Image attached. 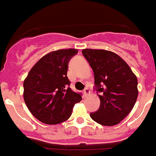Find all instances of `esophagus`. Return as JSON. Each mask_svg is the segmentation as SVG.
Masks as SVG:
<instances>
[{"mask_svg":"<svg viewBox=\"0 0 156 156\" xmlns=\"http://www.w3.org/2000/svg\"><path fill=\"white\" fill-rule=\"evenodd\" d=\"M90 91L89 90V88H85L84 90H83V94H84L85 97H87L88 95L90 94Z\"/></svg>","mask_w":156,"mask_h":156,"instance_id":"1","label":"esophagus"}]
</instances>
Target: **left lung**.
Segmentation results:
<instances>
[{"label":"left lung","mask_w":156,"mask_h":156,"mask_svg":"<svg viewBox=\"0 0 156 156\" xmlns=\"http://www.w3.org/2000/svg\"><path fill=\"white\" fill-rule=\"evenodd\" d=\"M83 55L94 75L95 89L100 94V107L90 114L103 126H114L130 112L137 101V79L126 62L114 52L83 49Z\"/></svg>","instance_id":"left-lung-1"}]
</instances>
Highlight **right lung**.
<instances>
[{
    "label": "right lung",
    "instance_id": "obj_1",
    "mask_svg": "<svg viewBox=\"0 0 156 156\" xmlns=\"http://www.w3.org/2000/svg\"><path fill=\"white\" fill-rule=\"evenodd\" d=\"M78 52L61 49L47 54L29 72L23 82V98L35 118L46 124H58L71 116L74 105L82 100L81 94L69 87L68 64Z\"/></svg>",
    "mask_w": 156,
    "mask_h": 156
}]
</instances>
